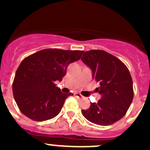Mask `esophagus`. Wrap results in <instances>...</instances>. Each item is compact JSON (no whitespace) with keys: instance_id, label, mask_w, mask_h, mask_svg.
<instances>
[{"instance_id":"34e87169","label":"esophagus","mask_w":150,"mask_h":150,"mask_svg":"<svg viewBox=\"0 0 150 150\" xmlns=\"http://www.w3.org/2000/svg\"><path fill=\"white\" fill-rule=\"evenodd\" d=\"M75 95H76V97L79 98H83V95H81L79 93H75Z\"/></svg>"}]
</instances>
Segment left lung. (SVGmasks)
Masks as SVG:
<instances>
[{
	"label": "left lung",
	"mask_w": 150,
	"mask_h": 150,
	"mask_svg": "<svg viewBox=\"0 0 150 150\" xmlns=\"http://www.w3.org/2000/svg\"><path fill=\"white\" fill-rule=\"evenodd\" d=\"M81 60L91 71L92 79L99 82L96 91L101 95L81 111L87 120L98 125H110L121 120L132 104L133 82L128 69L116 57L104 50L86 52Z\"/></svg>",
	"instance_id": "left-lung-1"
}]
</instances>
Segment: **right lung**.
Wrapping results in <instances>:
<instances>
[{"instance_id": "right-lung-1", "label": "right lung", "mask_w": 150, "mask_h": 150, "mask_svg": "<svg viewBox=\"0 0 150 150\" xmlns=\"http://www.w3.org/2000/svg\"><path fill=\"white\" fill-rule=\"evenodd\" d=\"M83 51L46 49L24 59L16 72L13 93L18 108L34 121L51 120L60 112L66 98L55 82L62 80L71 63L79 60Z\"/></svg>"}]
</instances>
